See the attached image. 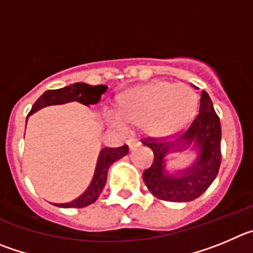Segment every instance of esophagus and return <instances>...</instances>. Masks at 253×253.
Here are the masks:
<instances>
[{"label": "esophagus", "instance_id": "esophagus-1", "mask_svg": "<svg viewBox=\"0 0 253 253\" xmlns=\"http://www.w3.org/2000/svg\"><path fill=\"white\" fill-rule=\"evenodd\" d=\"M127 145H128L129 150H135L136 147L140 145V142H138V141H136L135 138H129V140L127 141Z\"/></svg>", "mask_w": 253, "mask_h": 253}]
</instances>
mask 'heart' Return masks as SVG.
I'll return each mask as SVG.
<instances>
[{"label":"heart","instance_id":"obj_1","mask_svg":"<svg viewBox=\"0 0 253 253\" xmlns=\"http://www.w3.org/2000/svg\"><path fill=\"white\" fill-rule=\"evenodd\" d=\"M198 98L185 84L151 82L127 90L118 102V113L132 125H143L152 136H168L185 127L197 113ZM122 125L120 118H115Z\"/></svg>","mask_w":253,"mask_h":253}]
</instances>
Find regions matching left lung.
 I'll use <instances>...</instances> for the list:
<instances>
[{
	"label": "left lung",
	"mask_w": 253,
	"mask_h": 253,
	"mask_svg": "<svg viewBox=\"0 0 253 253\" xmlns=\"http://www.w3.org/2000/svg\"><path fill=\"white\" fill-rule=\"evenodd\" d=\"M193 87L197 88L195 85ZM220 138L219 117L208 93L202 90L199 113L180 137L169 142L152 137L142 140L143 145L154 152L151 166L142 174L150 192L159 199L176 203H185L200 197L213 183L219 170L222 159ZM186 149L197 152L192 165L169 172L167 156Z\"/></svg>",
	"instance_id": "obj_1"
}]
</instances>
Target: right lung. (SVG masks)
Segmentation results:
<instances>
[{"label": "right lung", "instance_id": "obj_1", "mask_svg": "<svg viewBox=\"0 0 253 253\" xmlns=\"http://www.w3.org/2000/svg\"><path fill=\"white\" fill-rule=\"evenodd\" d=\"M106 90L107 85H103V84L89 85L87 83H74L64 88H60V89L46 90L34 103L29 116L38 112L39 110H42L44 107L64 104L74 101L79 102V103L84 104V106L97 104L101 101L102 94ZM127 152H128V146L127 145H124L121 147H115V149L113 147H104V149H102L99 151L98 160H97V165H95L94 175H93V179L90 181L89 186L87 188V190L82 195H79L77 199L69 202V203H54V206L60 207V208H84V207L94 203L95 200L98 199L104 185H106L107 172H108L110 166L117 160L124 158V156H126Z\"/></svg>", "mask_w": 253, "mask_h": 253}]
</instances>
